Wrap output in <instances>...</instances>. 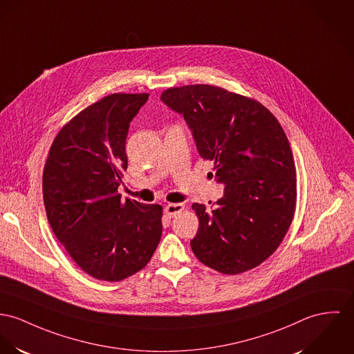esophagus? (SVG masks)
Segmentation results:
<instances>
[{"label": "esophagus", "instance_id": "34e87169", "mask_svg": "<svg viewBox=\"0 0 354 354\" xmlns=\"http://www.w3.org/2000/svg\"><path fill=\"white\" fill-rule=\"evenodd\" d=\"M183 209L185 206L182 203H169L164 207V214L168 218L176 217V214H179Z\"/></svg>", "mask_w": 354, "mask_h": 354}]
</instances>
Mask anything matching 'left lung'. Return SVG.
I'll return each mask as SVG.
<instances>
[{"mask_svg": "<svg viewBox=\"0 0 354 354\" xmlns=\"http://www.w3.org/2000/svg\"><path fill=\"white\" fill-rule=\"evenodd\" d=\"M160 100L186 120L196 149L225 185L214 210L199 218L191 249L226 274L249 271L283 241L295 213L297 171L281 125L260 102L210 84L172 87Z\"/></svg>", "mask_w": 354, "mask_h": 354, "instance_id": "left-lung-1", "label": "left lung"}]
</instances>
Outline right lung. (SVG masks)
Instances as JSON below:
<instances>
[{"mask_svg":"<svg viewBox=\"0 0 354 354\" xmlns=\"http://www.w3.org/2000/svg\"><path fill=\"white\" fill-rule=\"evenodd\" d=\"M148 94H110L66 124L51 145L43 198L56 239L90 276L120 281L142 270L162 237L160 205L121 199L129 124Z\"/></svg>","mask_w":354,"mask_h":354,"instance_id":"right-lung-1","label":"right lung"}]
</instances>
